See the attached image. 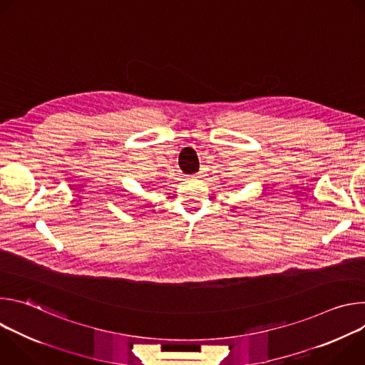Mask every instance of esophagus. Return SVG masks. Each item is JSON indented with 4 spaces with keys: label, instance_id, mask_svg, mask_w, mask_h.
<instances>
[{
    "label": "esophagus",
    "instance_id": "1",
    "mask_svg": "<svg viewBox=\"0 0 365 365\" xmlns=\"http://www.w3.org/2000/svg\"><path fill=\"white\" fill-rule=\"evenodd\" d=\"M203 173H205V172H203V170H200V172H197V173H196V176H197V178H203Z\"/></svg>",
    "mask_w": 365,
    "mask_h": 365
}]
</instances>
